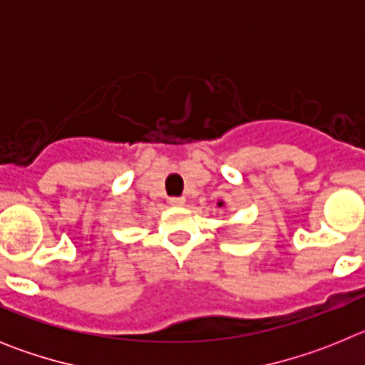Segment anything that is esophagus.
<instances>
[{"label": "esophagus", "instance_id": "obj_1", "mask_svg": "<svg viewBox=\"0 0 365 365\" xmlns=\"http://www.w3.org/2000/svg\"><path fill=\"white\" fill-rule=\"evenodd\" d=\"M185 201H186L185 197H170V199H168V202H170L172 206H182V205H185Z\"/></svg>", "mask_w": 365, "mask_h": 365}]
</instances>
